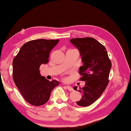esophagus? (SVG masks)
<instances>
[{"instance_id":"1","label":"esophagus","mask_w":131,"mask_h":131,"mask_svg":"<svg viewBox=\"0 0 131 131\" xmlns=\"http://www.w3.org/2000/svg\"><path fill=\"white\" fill-rule=\"evenodd\" d=\"M65 87L67 88V89L70 91H73V88L71 87V86H69V85H68V86H65Z\"/></svg>"}]
</instances>
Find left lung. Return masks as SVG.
I'll return each mask as SVG.
<instances>
[{
  "mask_svg": "<svg viewBox=\"0 0 131 131\" xmlns=\"http://www.w3.org/2000/svg\"><path fill=\"white\" fill-rule=\"evenodd\" d=\"M70 41L78 48L84 63L79 69L80 80L85 81V84L79 88L78 91L83 96L76 103L83 107L88 106L101 96L108 85L112 62L105 46L92 37L74 38ZM77 88L74 87V90L77 91Z\"/></svg>",
  "mask_w": 131,
  "mask_h": 131,
  "instance_id": "obj_1",
  "label": "left lung"
}]
</instances>
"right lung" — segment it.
Returning <instances> with one entry per match:
<instances>
[{"mask_svg": "<svg viewBox=\"0 0 131 131\" xmlns=\"http://www.w3.org/2000/svg\"><path fill=\"white\" fill-rule=\"evenodd\" d=\"M59 41L37 39L28 41L21 47L13 61V78L25 100L39 106L47 102L51 92L59 85L40 74V66L48 62L50 52Z\"/></svg>", "mask_w": 131, "mask_h": 131, "instance_id": "right-lung-1", "label": "right lung"}]
</instances>
